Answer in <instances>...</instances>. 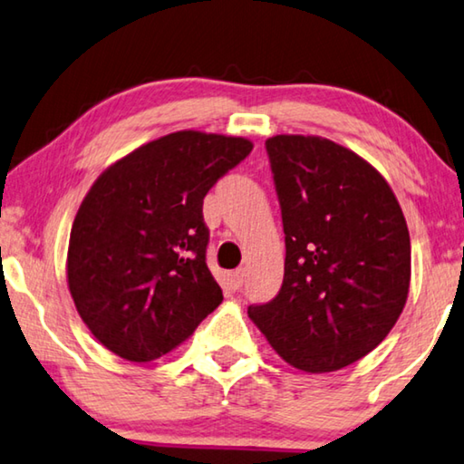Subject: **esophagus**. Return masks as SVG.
<instances>
[{"mask_svg": "<svg viewBox=\"0 0 464 464\" xmlns=\"http://www.w3.org/2000/svg\"><path fill=\"white\" fill-rule=\"evenodd\" d=\"M227 284H230L232 290H240L242 284H245V271L237 269V271L227 273Z\"/></svg>", "mask_w": 464, "mask_h": 464, "instance_id": "esophagus-1", "label": "esophagus"}]
</instances>
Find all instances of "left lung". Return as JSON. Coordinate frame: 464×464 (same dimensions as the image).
<instances>
[{"label":"left lung","mask_w":464,"mask_h":464,"mask_svg":"<svg viewBox=\"0 0 464 464\" xmlns=\"http://www.w3.org/2000/svg\"><path fill=\"white\" fill-rule=\"evenodd\" d=\"M282 205V290L248 316L292 368L323 374L362 360L403 313L411 240L386 179L318 135L267 141Z\"/></svg>","instance_id":"obj_1"}]
</instances>
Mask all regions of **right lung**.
Listing matches in <instances>:
<instances>
[{"label":"right lung","mask_w":464,"mask_h":464,"mask_svg":"<svg viewBox=\"0 0 464 464\" xmlns=\"http://www.w3.org/2000/svg\"><path fill=\"white\" fill-rule=\"evenodd\" d=\"M253 141L182 129L129 151L73 218L67 287L83 324L127 362H151L193 335L224 295L205 263L203 197Z\"/></svg>","instance_id":"right-lung-1"}]
</instances>
